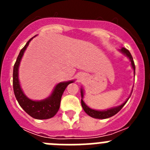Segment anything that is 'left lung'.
I'll return each mask as SVG.
<instances>
[{
  "mask_svg": "<svg viewBox=\"0 0 150 150\" xmlns=\"http://www.w3.org/2000/svg\"><path fill=\"white\" fill-rule=\"evenodd\" d=\"M119 51L122 53L123 55H125V56L129 59V61L131 62V65H132V68L134 70V76H135V65H134V62L133 60V58H132V55L130 53V52L128 51V50H126L125 48L124 47H122L121 49H119ZM80 93H81V97H82V99H81V104H82V107H83V110L86 112L87 114L89 116L92 118H95V119H100V120H104V119H107V118H110L111 116H114L120 110L124 107V105L126 104V102L128 101V100L129 99V98L131 97L132 95V92H131V95L130 96L128 97V98L126 99V100L125 102H123L122 104L120 106H117V107H111V108H109V109H107V110H94V109H91L86 104L84 101H83V98H84V90L83 89V88H81L80 89Z\"/></svg>",
  "mask_w": 150,
  "mask_h": 150,
  "instance_id": "1",
  "label": "left lung"
}]
</instances>
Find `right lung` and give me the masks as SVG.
I'll return each instance as SVG.
<instances>
[{
    "label": "right lung",
    "instance_id": "1",
    "mask_svg": "<svg viewBox=\"0 0 150 150\" xmlns=\"http://www.w3.org/2000/svg\"><path fill=\"white\" fill-rule=\"evenodd\" d=\"M35 37L36 35L34 38ZM34 38H30L27 42L25 46L21 50L16 59V62L14 64L13 74V91H14L16 98L19 105L29 116L34 119H37V120H47V119L53 117L59 111V107H60L61 98L64 93V91L65 90V88L70 83H74L75 80H69V81L61 82V83H58L55 86L54 89L52 90L51 95L43 100H31L25 95L23 90L21 87L19 79H18V69H19V65H20L22 56H23L28 46Z\"/></svg>",
    "mask_w": 150,
    "mask_h": 150
}]
</instances>
